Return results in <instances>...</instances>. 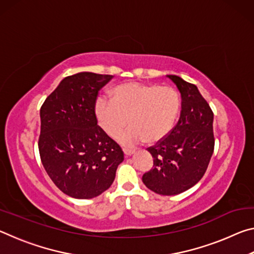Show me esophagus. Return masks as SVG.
<instances>
[{
	"label": "esophagus",
	"instance_id": "esophagus-1",
	"mask_svg": "<svg viewBox=\"0 0 254 254\" xmlns=\"http://www.w3.org/2000/svg\"><path fill=\"white\" fill-rule=\"evenodd\" d=\"M123 152H124V154H126L127 157H128V156H131V154L134 153V150H131V149H123Z\"/></svg>",
	"mask_w": 254,
	"mask_h": 254
}]
</instances>
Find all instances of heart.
<instances>
[{"label": "heart", "instance_id": "heart-1", "mask_svg": "<svg viewBox=\"0 0 254 254\" xmlns=\"http://www.w3.org/2000/svg\"><path fill=\"white\" fill-rule=\"evenodd\" d=\"M111 95L112 101L98 98L95 114L111 137L121 134L128 122L130 128L119 139L124 145L156 143L169 134L177 121L180 96L171 86L128 81L113 88Z\"/></svg>", "mask_w": 254, "mask_h": 254}]
</instances>
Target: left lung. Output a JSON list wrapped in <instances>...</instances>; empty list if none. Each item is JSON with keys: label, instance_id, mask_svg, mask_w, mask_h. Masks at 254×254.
<instances>
[{"label": "left lung", "instance_id": "left-lung-1", "mask_svg": "<svg viewBox=\"0 0 254 254\" xmlns=\"http://www.w3.org/2000/svg\"><path fill=\"white\" fill-rule=\"evenodd\" d=\"M182 96V111L167 136L148 148L153 158L151 170L142 176L150 190L159 195L186 191L203 177L214 151V114L196 85L176 75H167Z\"/></svg>", "mask_w": 254, "mask_h": 254}]
</instances>
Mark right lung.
<instances>
[{"instance_id": "1", "label": "right lung", "mask_w": 254, "mask_h": 254, "mask_svg": "<svg viewBox=\"0 0 254 254\" xmlns=\"http://www.w3.org/2000/svg\"><path fill=\"white\" fill-rule=\"evenodd\" d=\"M113 78L83 71L65 77L40 109L39 153L64 194L94 198L111 187L124 160L120 145L97 126L98 91Z\"/></svg>"}]
</instances>
